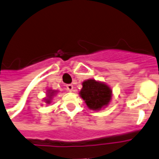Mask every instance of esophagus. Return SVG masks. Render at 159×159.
I'll return each mask as SVG.
<instances>
[{
    "instance_id": "esophagus-1",
    "label": "esophagus",
    "mask_w": 159,
    "mask_h": 159,
    "mask_svg": "<svg viewBox=\"0 0 159 159\" xmlns=\"http://www.w3.org/2000/svg\"><path fill=\"white\" fill-rule=\"evenodd\" d=\"M66 89L69 90V91H73V89H74V87H73L72 84H68V85H66Z\"/></svg>"
}]
</instances>
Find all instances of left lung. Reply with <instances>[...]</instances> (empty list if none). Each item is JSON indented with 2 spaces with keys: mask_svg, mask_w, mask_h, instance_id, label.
<instances>
[{
  "mask_svg": "<svg viewBox=\"0 0 159 159\" xmlns=\"http://www.w3.org/2000/svg\"><path fill=\"white\" fill-rule=\"evenodd\" d=\"M82 85L79 95L90 110L97 111L109 106L112 100V89L108 84L90 78L83 81Z\"/></svg>",
  "mask_w": 159,
  "mask_h": 159,
  "instance_id": "obj_1",
  "label": "left lung"
}]
</instances>
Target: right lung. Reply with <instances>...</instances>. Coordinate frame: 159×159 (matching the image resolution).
I'll use <instances>...</instances> for the list:
<instances>
[{"label":"right lung","instance_id":"add662e5","mask_svg":"<svg viewBox=\"0 0 159 159\" xmlns=\"http://www.w3.org/2000/svg\"><path fill=\"white\" fill-rule=\"evenodd\" d=\"M59 93L58 90L52 89H48L47 90V93H46V97H44L42 99V101H44L46 104H51L52 102V99L53 97L55 96L57 93Z\"/></svg>","mask_w":159,"mask_h":159}]
</instances>
